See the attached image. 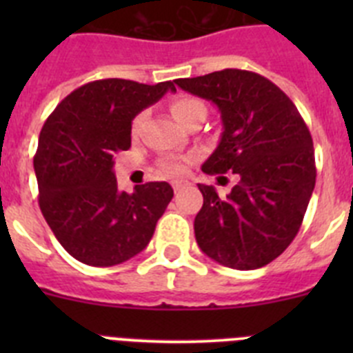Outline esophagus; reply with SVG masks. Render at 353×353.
Masks as SVG:
<instances>
[{"label": "esophagus", "instance_id": "34e87169", "mask_svg": "<svg viewBox=\"0 0 353 353\" xmlns=\"http://www.w3.org/2000/svg\"><path fill=\"white\" fill-rule=\"evenodd\" d=\"M189 185H191V183H189V180H174V182H173L174 192L183 191V189H187Z\"/></svg>", "mask_w": 353, "mask_h": 353}]
</instances>
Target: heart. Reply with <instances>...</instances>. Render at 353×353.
I'll return each mask as SVG.
<instances>
[{
    "label": "heart",
    "instance_id": "b5f03b06",
    "mask_svg": "<svg viewBox=\"0 0 353 353\" xmlns=\"http://www.w3.org/2000/svg\"><path fill=\"white\" fill-rule=\"evenodd\" d=\"M198 113H205V104L194 97H179L171 102V114L174 117V120H179L180 123H185L189 118H192ZM143 121H145V113H139L138 117L134 118L132 121V134L138 136L139 130H141ZM187 170V159L182 157H166L161 161V171L166 174H182Z\"/></svg>",
    "mask_w": 353,
    "mask_h": 353
}]
</instances>
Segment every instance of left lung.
Returning a JSON list of instances; mask_svg holds the SVG:
<instances>
[{"label": "left lung", "instance_id": "1", "mask_svg": "<svg viewBox=\"0 0 353 353\" xmlns=\"http://www.w3.org/2000/svg\"><path fill=\"white\" fill-rule=\"evenodd\" d=\"M174 83L221 111L223 136L201 170L239 179L224 198L198 183L203 207L194 219L196 242L230 269L265 267L292 244L313 194L310 129L290 97L256 72L224 68Z\"/></svg>", "mask_w": 353, "mask_h": 353}]
</instances>
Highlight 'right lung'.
I'll return each instance as SVG.
<instances>
[{
    "label": "right lung",
    "mask_w": 353,
    "mask_h": 353,
    "mask_svg": "<svg viewBox=\"0 0 353 353\" xmlns=\"http://www.w3.org/2000/svg\"><path fill=\"white\" fill-rule=\"evenodd\" d=\"M173 81L99 79L67 95L40 130L33 157L39 205L65 251L92 267H113L148 245L173 198L168 182L120 192L113 166L130 148L132 120Z\"/></svg>",
    "instance_id": "right-lung-1"
}]
</instances>
